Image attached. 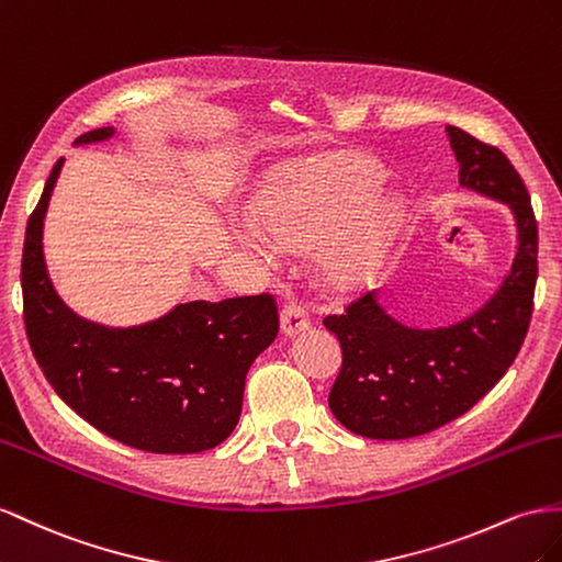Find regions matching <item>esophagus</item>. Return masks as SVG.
Instances as JSON below:
<instances>
[{
  "mask_svg": "<svg viewBox=\"0 0 562 562\" xmlns=\"http://www.w3.org/2000/svg\"><path fill=\"white\" fill-rule=\"evenodd\" d=\"M308 315L296 303H286L280 313V329L284 336H296L301 331L308 329Z\"/></svg>",
  "mask_w": 562,
  "mask_h": 562,
  "instance_id": "obj_1",
  "label": "esophagus"
}]
</instances>
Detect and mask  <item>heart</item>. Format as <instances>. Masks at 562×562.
I'll return each mask as SVG.
<instances>
[{"label": "heart", "mask_w": 562, "mask_h": 562, "mask_svg": "<svg viewBox=\"0 0 562 562\" xmlns=\"http://www.w3.org/2000/svg\"><path fill=\"white\" fill-rule=\"evenodd\" d=\"M386 173L360 155L294 162L272 176L256 204L259 223H243L237 239L266 266L280 247L317 249V266L336 292H350L379 270L409 204L403 192L383 190Z\"/></svg>", "instance_id": "1"}]
</instances>
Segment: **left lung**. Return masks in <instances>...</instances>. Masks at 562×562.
Masks as SVG:
<instances>
[{"label": "left lung", "mask_w": 562, "mask_h": 562, "mask_svg": "<svg viewBox=\"0 0 562 562\" xmlns=\"http://www.w3.org/2000/svg\"><path fill=\"white\" fill-rule=\"evenodd\" d=\"M459 162V183L508 204L516 218V259L499 290L461 323L416 329L397 323L376 292L327 315L344 364L329 393L336 422L362 438L424 436L469 412L516 360L532 317L537 218L508 157L459 126H445Z\"/></svg>", "instance_id": "1"}]
</instances>
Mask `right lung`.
<instances>
[{"label":"right lung","instance_id":"right-lung-1","mask_svg":"<svg viewBox=\"0 0 562 562\" xmlns=\"http://www.w3.org/2000/svg\"><path fill=\"white\" fill-rule=\"evenodd\" d=\"M115 136L103 126L75 146ZM63 159L27 218L21 286L27 341L58 397L108 438L155 454H195L239 422L251 362L276 341L270 294L179 303L136 327H105L72 313L44 263L42 231Z\"/></svg>","mask_w":562,"mask_h":562}]
</instances>
